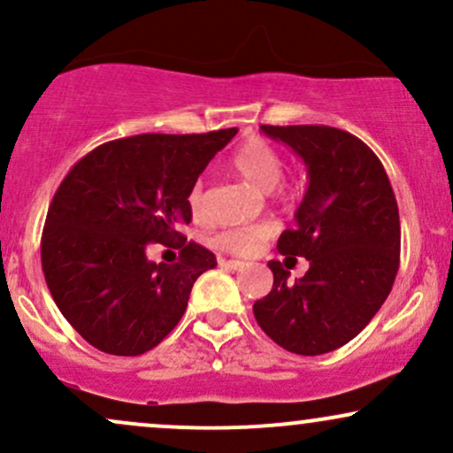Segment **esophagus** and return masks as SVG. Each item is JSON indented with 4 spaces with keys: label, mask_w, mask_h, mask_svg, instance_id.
I'll list each match as a JSON object with an SVG mask.
<instances>
[{
    "label": "esophagus",
    "mask_w": 453,
    "mask_h": 453,
    "mask_svg": "<svg viewBox=\"0 0 453 453\" xmlns=\"http://www.w3.org/2000/svg\"><path fill=\"white\" fill-rule=\"evenodd\" d=\"M219 264L223 268H230V270H241V268L247 266V264L241 262V259H221Z\"/></svg>",
    "instance_id": "34e87169"
}]
</instances>
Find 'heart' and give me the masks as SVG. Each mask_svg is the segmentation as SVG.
<instances>
[{
  "mask_svg": "<svg viewBox=\"0 0 453 453\" xmlns=\"http://www.w3.org/2000/svg\"><path fill=\"white\" fill-rule=\"evenodd\" d=\"M232 170L247 180L249 185L256 187L262 194H283V185L279 183L283 176V155L277 147L266 142L262 138H251L242 144L230 159ZM189 211L194 219H200L202 209H204V191L202 185L196 183L189 191ZM273 226H249V227H234L217 234L212 241L219 249L234 256H253L262 249V244L273 236Z\"/></svg>",
  "mask_w": 453,
  "mask_h": 453,
  "instance_id": "heart-1",
  "label": "heart"
}]
</instances>
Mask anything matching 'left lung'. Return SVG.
Returning a JSON list of instances; mask_svg holds the SVG:
<instances>
[{
	"mask_svg": "<svg viewBox=\"0 0 453 453\" xmlns=\"http://www.w3.org/2000/svg\"><path fill=\"white\" fill-rule=\"evenodd\" d=\"M304 161L309 187L296 227L279 236L280 256L306 257L289 280L273 259L274 283L253 304L259 327L283 349L321 356L356 339L392 292L400 262V219L381 161L360 138L327 126H262Z\"/></svg>",
	"mask_w": 453,
	"mask_h": 453,
	"instance_id": "1",
	"label": "left lung"
}]
</instances>
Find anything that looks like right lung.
Instances as JSON below:
<instances>
[{"label": "right lung", "mask_w": 453, "mask_h": 453, "mask_svg": "<svg viewBox=\"0 0 453 453\" xmlns=\"http://www.w3.org/2000/svg\"><path fill=\"white\" fill-rule=\"evenodd\" d=\"M238 129L138 134L100 144L67 173L49 206L42 270L61 315L89 345L112 356L157 347L187 309L209 249L185 242L189 191ZM150 242L176 243V265L146 257Z\"/></svg>", "instance_id": "right-lung-1"}]
</instances>
